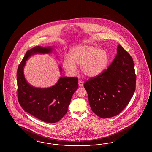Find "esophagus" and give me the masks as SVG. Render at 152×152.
<instances>
[{
  "instance_id": "obj_1",
  "label": "esophagus",
  "mask_w": 152,
  "mask_h": 152,
  "mask_svg": "<svg viewBox=\"0 0 152 152\" xmlns=\"http://www.w3.org/2000/svg\"><path fill=\"white\" fill-rule=\"evenodd\" d=\"M78 85H79L80 87H82L84 85V83L81 80H79L78 81Z\"/></svg>"
}]
</instances>
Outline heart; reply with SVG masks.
I'll return each mask as SVG.
<instances>
[{
  "label": "heart",
  "mask_w": 152,
  "mask_h": 152,
  "mask_svg": "<svg viewBox=\"0 0 152 152\" xmlns=\"http://www.w3.org/2000/svg\"><path fill=\"white\" fill-rule=\"evenodd\" d=\"M108 62L109 55L105 50L93 45H82L70 50L69 57H66L64 59L63 67L68 71L74 72L76 65H80L83 75L94 77L103 72Z\"/></svg>",
  "instance_id": "heart-1"
}]
</instances>
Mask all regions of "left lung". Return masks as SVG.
<instances>
[{
  "instance_id": "obj_1",
  "label": "left lung",
  "mask_w": 152,
  "mask_h": 152,
  "mask_svg": "<svg viewBox=\"0 0 152 152\" xmlns=\"http://www.w3.org/2000/svg\"><path fill=\"white\" fill-rule=\"evenodd\" d=\"M134 61L120 45L107 69L85 83L93 112L103 119L119 114L128 104L136 88Z\"/></svg>"
}]
</instances>
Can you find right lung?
<instances>
[{"label":"right lung","mask_w":152,"mask_h":152,"mask_svg":"<svg viewBox=\"0 0 152 152\" xmlns=\"http://www.w3.org/2000/svg\"><path fill=\"white\" fill-rule=\"evenodd\" d=\"M52 50L50 47L37 46L28 50L17 72L18 101L21 107L48 123L58 122L66 115L72 95L78 87L77 77H61L55 85L47 88L33 87L26 80L23 70L28 58L35 53H49Z\"/></svg>","instance_id":"add662e5"}]
</instances>
